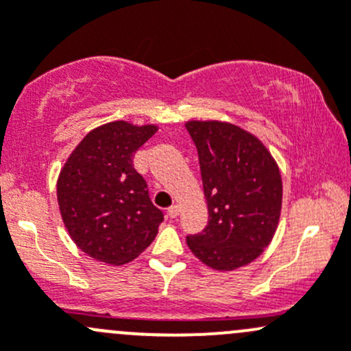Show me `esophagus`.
Listing matches in <instances>:
<instances>
[{"instance_id":"esophagus-1","label":"esophagus","mask_w":351,"mask_h":351,"mask_svg":"<svg viewBox=\"0 0 351 351\" xmlns=\"http://www.w3.org/2000/svg\"><path fill=\"white\" fill-rule=\"evenodd\" d=\"M178 214H180V205H178V204L171 205V207L168 208V215H169V217H171V219H175Z\"/></svg>"}]
</instances>
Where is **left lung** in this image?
Segmentation results:
<instances>
[{
  "label": "left lung",
  "mask_w": 351,
  "mask_h": 351,
  "mask_svg": "<svg viewBox=\"0 0 351 351\" xmlns=\"http://www.w3.org/2000/svg\"><path fill=\"white\" fill-rule=\"evenodd\" d=\"M197 146L208 224L186 244L202 263L231 271L271 243L282 210V176L256 136L219 120L185 123Z\"/></svg>",
  "instance_id": "obj_1"
}]
</instances>
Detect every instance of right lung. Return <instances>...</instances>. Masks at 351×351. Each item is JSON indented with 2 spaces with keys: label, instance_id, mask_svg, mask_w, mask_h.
<instances>
[{
  "label": "right lung",
  "instance_id": "obj_1",
  "mask_svg": "<svg viewBox=\"0 0 351 351\" xmlns=\"http://www.w3.org/2000/svg\"><path fill=\"white\" fill-rule=\"evenodd\" d=\"M156 125L108 122L84 136L58 178V202L71 239L83 253L108 265L139 256L158 234L162 212L132 165Z\"/></svg>",
  "mask_w": 351,
  "mask_h": 351
}]
</instances>
